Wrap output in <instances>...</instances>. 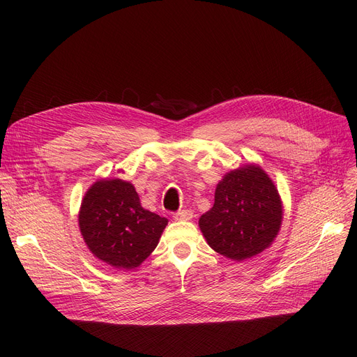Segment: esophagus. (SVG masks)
I'll list each match as a JSON object with an SVG mask.
<instances>
[{
    "instance_id": "obj_1",
    "label": "esophagus",
    "mask_w": 357,
    "mask_h": 357,
    "mask_svg": "<svg viewBox=\"0 0 357 357\" xmlns=\"http://www.w3.org/2000/svg\"><path fill=\"white\" fill-rule=\"evenodd\" d=\"M175 220H181V221H188L192 218V211L190 210H179L178 213L174 214Z\"/></svg>"
}]
</instances>
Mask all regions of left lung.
<instances>
[{
  "instance_id": "1",
  "label": "left lung",
  "mask_w": 357,
  "mask_h": 357,
  "mask_svg": "<svg viewBox=\"0 0 357 357\" xmlns=\"http://www.w3.org/2000/svg\"><path fill=\"white\" fill-rule=\"evenodd\" d=\"M282 224V202L268 174L246 165L224 175L199 229L213 250L241 261L268 249Z\"/></svg>"
}]
</instances>
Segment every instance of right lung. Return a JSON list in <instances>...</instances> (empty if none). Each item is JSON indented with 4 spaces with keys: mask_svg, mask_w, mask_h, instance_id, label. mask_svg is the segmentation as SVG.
Segmentation results:
<instances>
[{
    "mask_svg": "<svg viewBox=\"0 0 357 357\" xmlns=\"http://www.w3.org/2000/svg\"><path fill=\"white\" fill-rule=\"evenodd\" d=\"M167 220L144 210L135 186L101 179L86 191L79 230L92 255L117 269H135L152 253Z\"/></svg>",
    "mask_w": 357,
    "mask_h": 357,
    "instance_id": "right-lung-1",
    "label": "right lung"
}]
</instances>
